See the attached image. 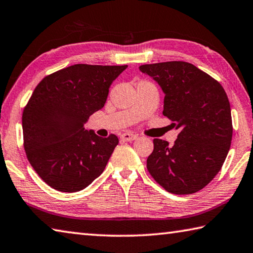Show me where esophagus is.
Masks as SVG:
<instances>
[{"instance_id":"1","label":"esophagus","mask_w":253,"mask_h":253,"mask_svg":"<svg viewBox=\"0 0 253 253\" xmlns=\"http://www.w3.org/2000/svg\"><path fill=\"white\" fill-rule=\"evenodd\" d=\"M121 137L123 140H125V142H132V140H135L138 136L131 134V132H124V134L121 135Z\"/></svg>"}]
</instances>
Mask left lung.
<instances>
[{
  "mask_svg": "<svg viewBox=\"0 0 253 253\" xmlns=\"http://www.w3.org/2000/svg\"><path fill=\"white\" fill-rule=\"evenodd\" d=\"M161 85L163 115L179 129L173 146L154 139L147 158L153 178L173 194H192L220 172L232 140V118L228 96L220 83L184 61L139 67Z\"/></svg>",
  "mask_w": 253,
  "mask_h": 253,
  "instance_id": "1",
  "label": "left lung"
}]
</instances>
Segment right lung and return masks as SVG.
<instances>
[{
	"label": "right lung",
	"mask_w": 253,
	"mask_h": 253,
	"mask_svg": "<svg viewBox=\"0 0 253 253\" xmlns=\"http://www.w3.org/2000/svg\"><path fill=\"white\" fill-rule=\"evenodd\" d=\"M127 66L74 65L44 77L24 107L22 128L27 157L54 190L78 192L104 172L118 145L84 129L105 106L110 84Z\"/></svg>",
	"instance_id": "right-lung-1"
}]
</instances>
